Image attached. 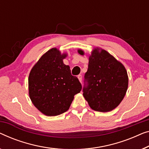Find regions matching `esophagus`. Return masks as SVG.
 Wrapping results in <instances>:
<instances>
[{"label":"esophagus","mask_w":149,"mask_h":149,"mask_svg":"<svg viewBox=\"0 0 149 149\" xmlns=\"http://www.w3.org/2000/svg\"><path fill=\"white\" fill-rule=\"evenodd\" d=\"M78 79L79 80V81L81 83V82H82V75L81 74L78 75Z\"/></svg>","instance_id":"esophagus-1"}]
</instances>
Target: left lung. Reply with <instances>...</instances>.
<instances>
[{
  "instance_id": "1",
  "label": "left lung",
  "mask_w": 149,
  "mask_h": 149,
  "mask_svg": "<svg viewBox=\"0 0 149 149\" xmlns=\"http://www.w3.org/2000/svg\"><path fill=\"white\" fill-rule=\"evenodd\" d=\"M80 54L84 52L79 50ZM83 96L91 108L107 112L115 109L126 95L128 78L126 68L104 49H95L85 74Z\"/></svg>"
}]
</instances>
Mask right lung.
Listing matches in <instances>:
<instances>
[{"instance_id": "add662e5", "label": "right lung", "mask_w": 149, "mask_h": 149, "mask_svg": "<svg viewBox=\"0 0 149 149\" xmlns=\"http://www.w3.org/2000/svg\"><path fill=\"white\" fill-rule=\"evenodd\" d=\"M66 54L56 48L44 54L29 73V93L33 105L49 116L60 115L69 109L74 95L81 91L78 78L63 63Z\"/></svg>"}]
</instances>
